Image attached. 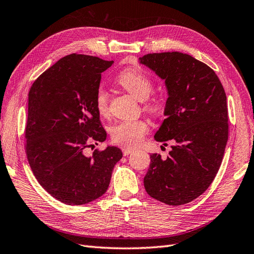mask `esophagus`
Instances as JSON below:
<instances>
[{
  "instance_id": "34e87169",
  "label": "esophagus",
  "mask_w": 254,
  "mask_h": 254,
  "mask_svg": "<svg viewBox=\"0 0 254 254\" xmlns=\"http://www.w3.org/2000/svg\"><path fill=\"white\" fill-rule=\"evenodd\" d=\"M132 151H134V149H132V148H123V155H124V156H128V155H130V153H131Z\"/></svg>"
}]
</instances>
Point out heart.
<instances>
[{"label": "heart", "mask_w": 254, "mask_h": 254, "mask_svg": "<svg viewBox=\"0 0 254 254\" xmlns=\"http://www.w3.org/2000/svg\"><path fill=\"white\" fill-rule=\"evenodd\" d=\"M117 81L137 101L145 102L144 110L157 114L161 110V105L157 101H147L153 91V83L148 75L140 68H126L117 76ZM95 108L97 112L106 117L109 113V96L104 87H98L95 94ZM148 131V125L145 121H121L111 130L112 141L124 147H136Z\"/></svg>", "instance_id": "1"}]
</instances>
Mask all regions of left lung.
Instances as JSON below:
<instances>
[{
    "label": "left lung",
    "mask_w": 254,
    "mask_h": 254,
    "mask_svg": "<svg viewBox=\"0 0 254 254\" xmlns=\"http://www.w3.org/2000/svg\"><path fill=\"white\" fill-rule=\"evenodd\" d=\"M139 61L167 89L166 119L155 140L175 143L164 160L150 155L145 190L166 204L189 203L210 187L224 157L229 127L224 87L209 65L188 54L153 53Z\"/></svg>",
    "instance_id": "1"
}]
</instances>
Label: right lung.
Segmentation results:
<instances>
[{
  "instance_id": "add662e5",
  "label": "right lung",
  "mask_w": 254,
  "mask_h": 254,
  "mask_svg": "<svg viewBox=\"0 0 254 254\" xmlns=\"http://www.w3.org/2000/svg\"><path fill=\"white\" fill-rule=\"evenodd\" d=\"M112 64L72 54L42 73L29 90L25 128L29 166L40 186L68 205L104 195L123 157L117 146L95 150L90 157L84 153L92 143L107 137L94 101L102 73Z\"/></svg>"
}]
</instances>
